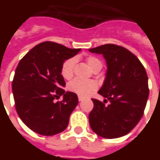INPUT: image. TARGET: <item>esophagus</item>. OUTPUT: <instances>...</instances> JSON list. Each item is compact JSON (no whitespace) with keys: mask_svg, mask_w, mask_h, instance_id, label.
I'll use <instances>...</instances> for the list:
<instances>
[{"mask_svg":"<svg viewBox=\"0 0 160 160\" xmlns=\"http://www.w3.org/2000/svg\"><path fill=\"white\" fill-rule=\"evenodd\" d=\"M78 99H79V101H82L84 99V98L83 97H81V96H79V97H78Z\"/></svg>","mask_w":160,"mask_h":160,"instance_id":"esophagus-1","label":"esophagus"}]
</instances>
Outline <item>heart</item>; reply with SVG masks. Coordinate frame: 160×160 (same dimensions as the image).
<instances>
[{
  "label": "heart",
  "instance_id": "b5f03b06",
  "mask_svg": "<svg viewBox=\"0 0 160 160\" xmlns=\"http://www.w3.org/2000/svg\"><path fill=\"white\" fill-rule=\"evenodd\" d=\"M86 62L93 71L96 70L97 68H102V67L101 60L96 57L87 58ZM74 64H75V59L74 58L67 59L62 63V68H61V74L64 79L69 80L72 78ZM68 87L69 91L77 93L78 95L86 96L93 92L94 90H96L97 85L95 82H93L92 80H82L80 79H75L68 84Z\"/></svg>",
  "mask_w": 160,
  "mask_h": 160
}]
</instances>
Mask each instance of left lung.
<instances>
[{
    "mask_svg": "<svg viewBox=\"0 0 160 160\" xmlns=\"http://www.w3.org/2000/svg\"><path fill=\"white\" fill-rule=\"evenodd\" d=\"M89 52L102 54L107 73L98 93L103 102L92 99L94 108L89 114L91 128L104 138H118L128 134L140 121L149 90L146 70L139 59L126 48L106 44ZM108 101L110 104H105Z\"/></svg>",
    "mask_w": 160,
    "mask_h": 160,
    "instance_id": "left-lung-1",
    "label": "left lung"
}]
</instances>
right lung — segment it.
I'll return each instance as SVG.
<instances>
[{
  "mask_svg": "<svg viewBox=\"0 0 160 160\" xmlns=\"http://www.w3.org/2000/svg\"><path fill=\"white\" fill-rule=\"evenodd\" d=\"M80 50L45 41L20 60L12 85L15 107L22 121L38 134L53 136L67 128L78 97L62 89L61 68ZM61 95L62 101L56 102Z\"/></svg>",
  "mask_w": 160,
  "mask_h": 160,
  "instance_id": "obj_1",
  "label": "right lung"
}]
</instances>
